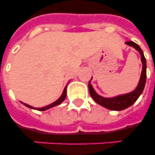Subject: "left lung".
<instances>
[{
	"instance_id": "left-lung-1",
	"label": "left lung",
	"mask_w": 155,
	"mask_h": 155,
	"mask_svg": "<svg viewBox=\"0 0 155 155\" xmlns=\"http://www.w3.org/2000/svg\"><path fill=\"white\" fill-rule=\"evenodd\" d=\"M125 43L130 46V47H134L135 49L137 50L141 54V60H142V71L139 83H138V85L136 87V89L134 91H133L132 92L128 93V94L120 95V96L113 97V98H105V97H102L98 94H97V92H95L93 87L90 84V81L88 83L89 92L92 99L94 100L97 104H99L101 105L104 106V108L110 109V110H123V109H125V108H129L130 106L132 105L143 92L145 84H146V80H147V61H146V58H145L143 51L140 48L139 46L137 43L133 42V41L126 42Z\"/></svg>"
}]
</instances>
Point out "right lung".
Instances as JSON below:
<instances>
[{"instance_id": "right-lung-1", "label": "right lung", "mask_w": 155, "mask_h": 155, "mask_svg": "<svg viewBox=\"0 0 155 155\" xmlns=\"http://www.w3.org/2000/svg\"><path fill=\"white\" fill-rule=\"evenodd\" d=\"M66 96H67V86H66L65 88H64V90H63V94H62V96H61V97H59V98H58V99L56 101H54V103L51 104H49V105L45 106V107H42V108H34V107H32V106H30V105H29V104H27L23 103V104L26 106V107H28V108H34V109H37V110H38V111H44V110H47V109H48V108H52V107H54V106L58 105V104H59L62 103V102H63V101L65 100Z\"/></svg>"}]
</instances>
